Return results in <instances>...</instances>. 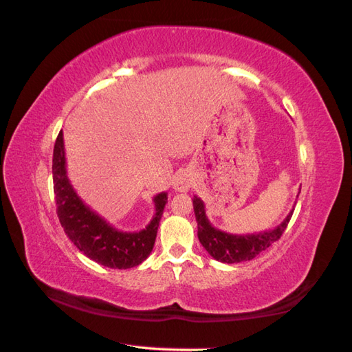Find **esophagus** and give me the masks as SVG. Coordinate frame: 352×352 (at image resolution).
<instances>
[{"mask_svg": "<svg viewBox=\"0 0 352 352\" xmlns=\"http://www.w3.org/2000/svg\"><path fill=\"white\" fill-rule=\"evenodd\" d=\"M188 187H190V178L186 174H179L174 183V188L177 192H187Z\"/></svg>", "mask_w": 352, "mask_h": 352, "instance_id": "1", "label": "esophagus"}]
</instances>
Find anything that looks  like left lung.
<instances>
[{
  "instance_id": "8db88e82",
  "label": "left lung",
  "mask_w": 352,
  "mask_h": 352,
  "mask_svg": "<svg viewBox=\"0 0 352 352\" xmlns=\"http://www.w3.org/2000/svg\"><path fill=\"white\" fill-rule=\"evenodd\" d=\"M300 193V192H299ZM193 210L197 221V238L208 254L221 263H239L253 260L262 251L269 248L284 233L293 211L275 229L250 233V235H232V233L215 229L205 214V205L201 197H193Z\"/></svg>"
}]
</instances>
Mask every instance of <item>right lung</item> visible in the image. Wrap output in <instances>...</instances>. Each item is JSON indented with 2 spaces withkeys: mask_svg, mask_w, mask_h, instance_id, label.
<instances>
[{
  "mask_svg": "<svg viewBox=\"0 0 352 352\" xmlns=\"http://www.w3.org/2000/svg\"><path fill=\"white\" fill-rule=\"evenodd\" d=\"M53 190H55L56 212L69 241L94 262L113 267L129 269L146 260L157 235L159 221L168 202V193L155 196L156 214L146 229L140 232H123L113 228L101 215L92 211L80 199L67 175L64 135L59 132L53 148Z\"/></svg>",
  "mask_w": 352,
  "mask_h": 352,
  "instance_id": "add662e5",
  "label": "right lung"
}]
</instances>
